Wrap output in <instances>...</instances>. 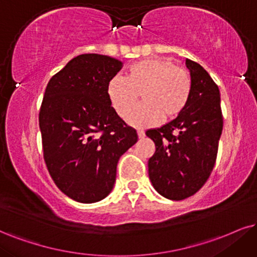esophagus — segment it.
<instances>
[{
  "mask_svg": "<svg viewBox=\"0 0 257 257\" xmlns=\"http://www.w3.org/2000/svg\"><path fill=\"white\" fill-rule=\"evenodd\" d=\"M137 134H138V138L139 139H143L145 137V132L144 131H141V130H139Z\"/></svg>",
  "mask_w": 257,
  "mask_h": 257,
  "instance_id": "esophagus-1",
  "label": "esophagus"
}]
</instances>
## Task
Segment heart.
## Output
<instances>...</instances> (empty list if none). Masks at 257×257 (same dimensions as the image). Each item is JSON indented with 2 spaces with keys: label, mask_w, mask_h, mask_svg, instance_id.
Here are the masks:
<instances>
[{
  "label": "heart",
  "mask_w": 257,
  "mask_h": 257,
  "mask_svg": "<svg viewBox=\"0 0 257 257\" xmlns=\"http://www.w3.org/2000/svg\"><path fill=\"white\" fill-rule=\"evenodd\" d=\"M191 91L188 71L163 57L135 63L128 66L125 78L115 76L107 85L109 102L122 118L142 95L145 103L126 119L134 127H148L161 119L169 121L177 118L185 110Z\"/></svg>",
  "instance_id": "heart-1"
}]
</instances>
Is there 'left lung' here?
Masks as SVG:
<instances>
[{"instance_id": "obj_1", "label": "left lung", "mask_w": 257, "mask_h": 257, "mask_svg": "<svg viewBox=\"0 0 257 257\" xmlns=\"http://www.w3.org/2000/svg\"><path fill=\"white\" fill-rule=\"evenodd\" d=\"M192 91L186 108L161 127L148 130L156 151L149 160L154 188L170 200H183L199 191L216 163L223 131L220 93L208 72L186 59Z\"/></svg>"}]
</instances>
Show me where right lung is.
Returning a JSON list of instances; mask_svg holds the SVG:
<instances>
[{"label":"right lung","mask_w":257,"mask_h":257,"mask_svg":"<svg viewBox=\"0 0 257 257\" xmlns=\"http://www.w3.org/2000/svg\"><path fill=\"white\" fill-rule=\"evenodd\" d=\"M121 66L112 57L85 53L47 83L39 113L44 160L57 187L75 201L106 198L120 156L138 141L107 96L108 82Z\"/></svg>","instance_id":"1"}]
</instances>
